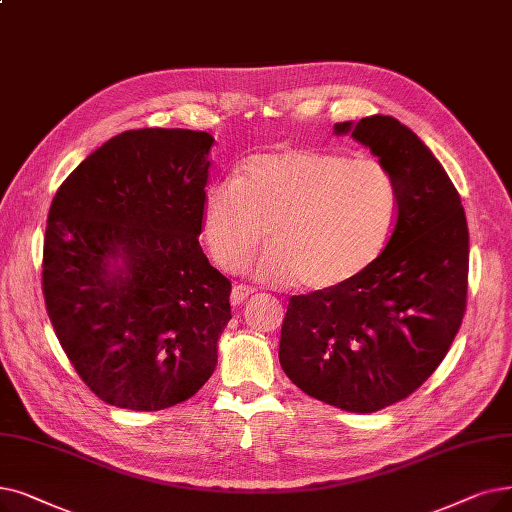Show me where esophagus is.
Segmentation results:
<instances>
[{
    "label": "esophagus",
    "instance_id": "1",
    "mask_svg": "<svg viewBox=\"0 0 512 512\" xmlns=\"http://www.w3.org/2000/svg\"><path fill=\"white\" fill-rule=\"evenodd\" d=\"M253 293H255L253 286H249V284H236V286L232 288L230 301H232V305H240L244 299H247V297L253 295Z\"/></svg>",
    "mask_w": 512,
    "mask_h": 512
}]
</instances>
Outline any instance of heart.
Segmentation results:
<instances>
[{
  "label": "heart",
  "instance_id": "obj_1",
  "mask_svg": "<svg viewBox=\"0 0 512 512\" xmlns=\"http://www.w3.org/2000/svg\"><path fill=\"white\" fill-rule=\"evenodd\" d=\"M399 213L393 173L376 159L320 148L255 154L232 182L205 188L201 234L213 261L242 270L270 234L257 274L332 291L385 251Z\"/></svg>",
  "mask_w": 512,
  "mask_h": 512
}]
</instances>
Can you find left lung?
Returning a JSON list of instances; mask_svg holds the SVG:
<instances>
[{"label":"left lung","instance_id":"left-lung-1","mask_svg":"<svg viewBox=\"0 0 512 512\" xmlns=\"http://www.w3.org/2000/svg\"><path fill=\"white\" fill-rule=\"evenodd\" d=\"M335 133L393 173L397 221L358 278L288 299L278 355L303 393L368 414L402 402L446 358L466 307L469 228L458 190L412 129L372 115Z\"/></svg>","mask_w":512,"mask_h":512}]
</instances>
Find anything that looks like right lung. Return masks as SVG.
Returning <instances> with one entry per match:
<instances>
[{
  "instance_id": "obj_1",
  "label": "right lung",
  "mask_w": 512,
  "mask_h": 512,
  "mask_svg": "<svg viewBox=\"0 0 512 512\" xmlns=\"http://www.w3.org/2000/svg\"><path fill=\"white\" fill-rule=\"evenodd\" d=\"M213 142L192 129L123 131L52 201L48 316L81 381L110 406H175L215 370L232 284L198 244Z\"/></svg>"
}]
</instances>
